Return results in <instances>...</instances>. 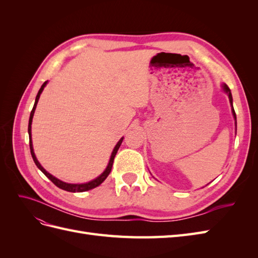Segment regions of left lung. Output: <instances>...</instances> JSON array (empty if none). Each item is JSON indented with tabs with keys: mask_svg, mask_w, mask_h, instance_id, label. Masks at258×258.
Returning a JSON list of instances; mask_svg holds the SVG:
<instances>
[{
	"mask_svg": "<svg viewBox=\"0 0 258 258\" xmlns=\"http://www.w3.org/2000/svg\"><path fill=\"white\" fill-rule=\"evenodd\" d=\"M223 88H224V90L227 92V95H228V98H229V101H230V103H231V105H232V97H231V92H230V89H229V87L226 84H224L223 85ZM232 114H233V117H235V119L237 120V117H236V112H235V110H233V106H232ZM236 126H237V121H236Z\"/></svg>",
	"mask_w": 258,
	"mask_h": 258,
	"instance_id": "8db88e82",
	"label": "left lung"
}]
</instances>
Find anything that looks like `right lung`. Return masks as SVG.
I'll list each match as a JSON object with an SVG mask.
<instances>
[{
  "label": "right lung",
  "mask_w": 258,
  "mask_h": 258,
  "mask_svg": "<svg viewBox=\"0 0 258 258\" xmlns=\"http://www.w3.org/2000/svg\"><path fill=\"white\" fill-rule=\"evenodd\" d=\"M46 84H47V82H45V83L42 85L41 89L38 90V92H37V96H36V98H35V103H34V106H33L32 111H31V114H30L29 126H28L29 142H30V151H31V155H32V158H33V160H34V162H35V165H36V167H37L38 169H40V170L42 171V172H43L46 176H47V177L50 179V181H51L54 185H56L57 187H59V188L63 189V190L71 191V192H82V191H86V190H89V189L95 188V187L99 186L101 183H103V182H104V179L108 176V174H110L111 170H112V167H113L114 158H115V156H116V154H117V151H118V148H119V146H120V144H121V142H122V139H123V138H121V139L119 140V141H118V143L116 144V146H115V148H114V151H113V153H112L110 162H108V166L106 167V169H105L104 172H103L102 174H101L100 176H98L97 178L93 179V181H91V182L85 183V184H69V183L62 182V181H60V179H58V178H56L54 176H52L51 174H49V173L47 172V171H46V170H45V169L40 165V162L37 161V159H36V157H35V155H34V152H33L32 140H31V123H32V118H33V115H34V111H35V107H36V104H37V101H38V99H40V96H41V93H42V91H43L44 87L46 86Z\"/></svg>",
  "instance_id": "add662e5"
}]
</instances>
